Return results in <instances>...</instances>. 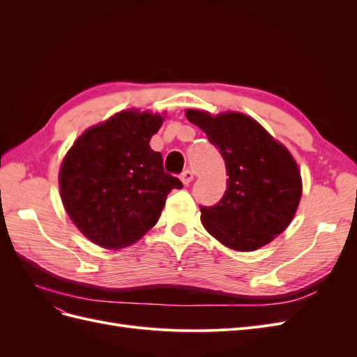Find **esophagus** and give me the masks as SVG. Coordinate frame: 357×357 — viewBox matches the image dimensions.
<instances>
[{
  "instance_id": "34e87169",
  "label": "esophagus",
  "mask_w": 357,
  "mask_h": 357,
  "mask_svg": "<svg viewBox=\"0 0 357 357\" xmlns=\"http://www.w3.org/2000/svg\"><path fill=\"white\" fill-rule=\"evenodd\" d=\"M180 178H181V181H183V185H189V183L193 180V172L190 171V169H186V171H183L181 172V176H180Z\"/></svg>"
}]
</instances>
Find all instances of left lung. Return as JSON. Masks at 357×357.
<instances>
[{
	"label": "left lung",
	"mask_w": 357,
	"mask_h": 357,
	"mask_svg": "<svg viewBox=\"0 0 357 357\" xmlns=\"http://www.w3.org/2000/svg\"><path fill=\"white\" fill-rule=\"evenodd\" d=\"M225 159L226 192L201 220L215 240L238 252L271 243L294 219L302 193L296 162L255 119L241 113L188 110Z\"/></svg>",
	"instance_id": "8db88e82"
}]
</instances>
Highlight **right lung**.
<instances>
[{"mask_svg":"<svg viewBox=\"0 0 357 357\" xmlns=\"http://www.w3.org/2000/svg\"><path fill=\"white\" fill-rule=\"evenodd\" d=\"M160 114L126 110L84 131L62 160V204L79 231L105 248H122L156 225L168 193L181 189L149 143Z\"/></svg>","mask_w":357,"mask_h":357,"instance_id":"obj_1","label":"right lung"}]
</instances>
